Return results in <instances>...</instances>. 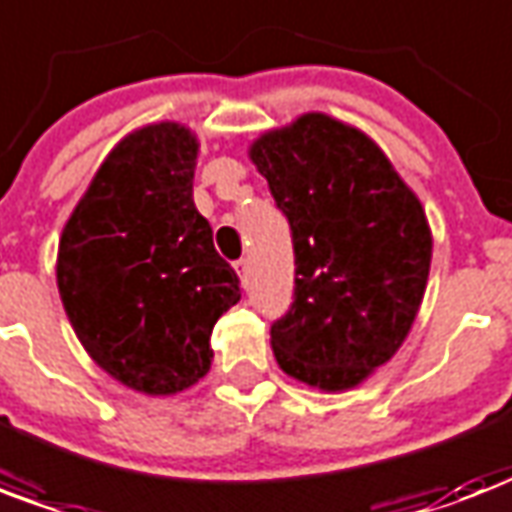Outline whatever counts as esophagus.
Masks as SVG:
<instances>
[{"label":"esophagus","mask_w":512,"mask_h":512,"mask_svg":"<svg viewBox=\"0 0 512 512\" xmlns=\"http://www.w3.org/2000/svg\"><path fill=\"white\" fill-rule=\"evenodd\" d=\"M236 273H239L241 284L247 287L249 284V260H239V263H236Z\"/></svg>","instance_id":"1"}]
</instances>
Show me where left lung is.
<instances>
[{"label":"left lung","mask_w":512,"mask_h":512,"mask_svg":"<svg viewBox=\"0 0 512 512\" xmlns=\"http://www.w3.org/2000/svg\"><path fill=\"white\" fill-rule=\"evenodd\" d=\"M295 244V300L271 327L279 368L349 392L389 362L427 290L432 228L419 195L360 128L303 112L249 144Z\"/></svg>","instance_id":"left-lung-1"}]
</instances>
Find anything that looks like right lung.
I'll use <instances>...</instances> for the list:
<instances>
[{
  "label": "right lung",
  "instance_id": "obj_1",
  "mask_svg": "<svg viewBox=\"0 0 512 512\" xmlns=\"http://www.w3.org/2000/svg\"><path fill=\"white\" fill-rule=\"evenodd\" d=\"M201 142L158 120L109 150L69 214L56 257L66 317L107 376L169 397L212 368V327L241 298L193 204Z\"/></svg>",
  "mask_w": 512,
  "mask_h": 512
}]
</instances>
